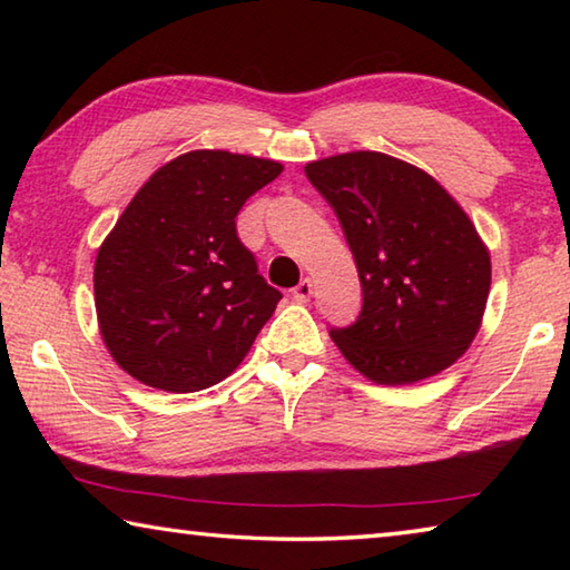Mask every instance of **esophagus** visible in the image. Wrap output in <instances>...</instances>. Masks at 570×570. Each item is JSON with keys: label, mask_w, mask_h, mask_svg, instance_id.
Segmentation results:
<instances>
[{"label": "esophagus", "mask_w": 570, "mask_h": 570, "mask_svg": "<svg viewBox=\"0 0 570 570\" xmlns=\"http://www.w3.org/2000/svg\"><path fill=\"white\" fill-rule=\"evenodd\" d=\"M312 294H314V282H312V278H302V282H298V284L292 288L294 302H298V304H306L308 298H312Z\"/></svg>", "instance_id": "esophagus-1"}]
</instances>
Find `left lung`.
<instances>
[{
    "label": "left lung",
    "instance_id": "8db88e82",
    "mask_svg": "<svg viewBox=\"0 0 570 570\" xmlns=\"http://www.w3.org/2000/svg\"><path fill=\"white\" fill-rule=\"evenodd\" d=\"M304 170L360 272V316L330 332L340 352L380 384L448 370L475 340L490 294L488 248L465 210L428 173L384 153H344Z\"/></svg>",
    "mask_w": 570,
    "mask_h": 570
}]
</instances>
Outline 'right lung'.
Instances as JSON below:
<instances>
[{"label":"right lung","mask_w":570,"mask_h":570,"mask_svg":"<svg viewBox=\"0 0 570 570\" xmlns=\"http://www.w3.org/2000/svg\"><path fill=\"white\" fill-rule=\"evenodd\" d=\"M274 160L193 150L150 176L95 262V308L112 360L166 392H198L244 362L282 292L258 274L236 216Z\"/></svg>","instance_id":"obj_1"}]
</instances>
